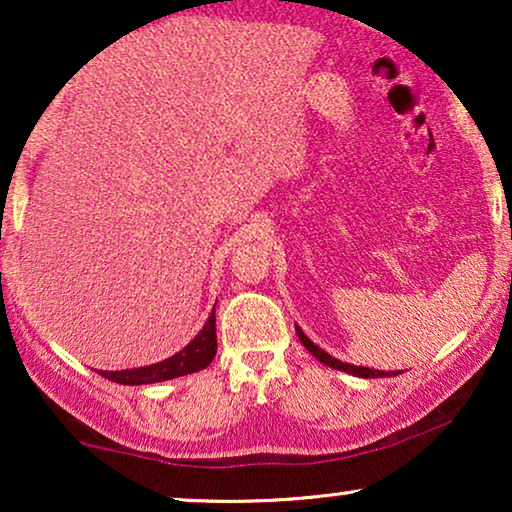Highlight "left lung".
<instances>
[{
  "instance_id": "8db88e82",
  "label": "left lung",
  "mask_w": 512,
  "mask_h": 512,
  "mask_svg": "<svg viewBox=\"0 0 512 512\" xmlns=\"http://www.w3.org/2000/svg\"><path fill=\"white\" fill-rule=\"evenodd\" d=\"M296 333L300 342H303V347L310 352L314 359H319L324 366L328 368H335V370H342V373H349V375H356V377H366V380H370V377H391V375H401L396 373V370H375V368H363V366H352V363H345V361H338L335 356H331L328 352H324V349L314 345V342L307 338V335L300 331V326H296Z\"/></svg>"
}]
</instances>
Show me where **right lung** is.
Masks as SVG:
<instances>
[{
  "label": "right lung",
  "mask_w": 512,
  "mask_h": 512,
  "mask_svg": "<svg viewBox=\"0 0 512 512\" xmlns=\"http://www.w3.org/2000/svg\"><path fill=\"white\" fill-rule=\"evenodd\" d=\"M216 310V305H214ZM214 310L209 314V319L202 326V331L188 342L184 349H179L177 354L170 359L151 363V366L142 368H130V370H102V377H107L111 382L118 384H156L165 380H174V377H184L198 370L207 368L216 356V317Z\"/></svg>",
  "instance_id": "1"
}]
</instances>
